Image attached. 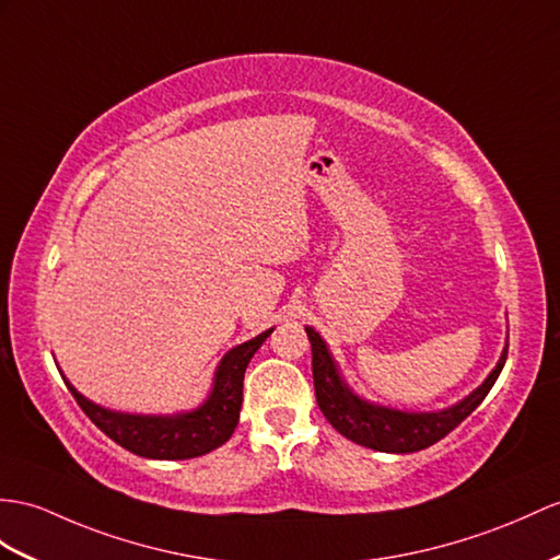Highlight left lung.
Returning a JSON list of instances; mask_svg holds the SVG:
<instances>
[{
  "instance_id": "1",
  "label": "left lung",
  "mask_w": 560,
  "mask_h": 560,
  "mask_svg": "<svg viewBox=\"0 0 560 560\" xmlns=\"http://www.w3.org/2000/svg\"><path fill=\"white\" fill-rule=\"evenodd\" d=\"M311 353H313V387H316V401L320 406L327 422L347 440L361 446L375 448V452L387 454H413L420 448H428L434 442L444 440L448 432L458 428L482 399L494 387L503 363L509 357V347L503 349L497 368L489 375L482 387H477L468 399L446 408L440 413H404L392 411V408L373 406L351 394L349 387L339 377L335 361L327 351L320 335L306 327Z\"/></svg>"
}]
</instances>
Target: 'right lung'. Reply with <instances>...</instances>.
<instances>
[{"instance_id": "1", "label": "right lung", "mask_w": 560, "mask_h": 560, "mask_svg": "<svg viewBox=\"0 0 560 560\" xmlns=\"http://www.w3.org/2000/svg\"><path fill=\"white\" fill-rule=\"evenodd\" d=\"M272 330H266L258 337L249 339L233 351L225 353L215 371V383L209 401L192 413H183L175 418H152V416H128L114 413L106 408L88 401L83 394L66 380V387L71 389L78 406L85 416L97 425L108 440H114L130 454L142 458L159 460H183L197 458L213 452L225 444L237 428L240 408H242V383L244 371L256 353V349L266 342Z\"/></svg>"}]
</instances>
